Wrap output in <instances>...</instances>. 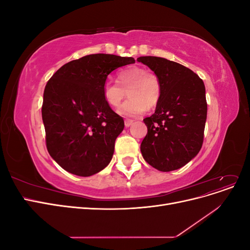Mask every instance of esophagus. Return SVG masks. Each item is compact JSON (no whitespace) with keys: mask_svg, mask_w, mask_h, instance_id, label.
Wrapping results in <instances>:
<instances>
[{"mask_svg":"<svg viewBox=\"0 0 250 250\" xmlns=\"http://www.w3.org/2000/svg\"><path fill=\"white\" fill-rule=\"evenodd\" d=\"M132 123H133V120H129V119L125 120V122H124V124H125V127H129V126H130Z\"/></svg>","mask_w":250,"mask_h":250,"instance_id":"34e87169","label":"esophagus"}]
</instances>
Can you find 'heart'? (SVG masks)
Listing matches in <instances>:
<instances>
[{
	"label": "heart",
	"instance_id": "1",
	"mask_svg": "<svg viewBox=\"0 0 250 250\" xmlns=\"http://www.w3.org/2000/svg\"><path fill=\"white\" fill-rule=\"evenodd\" d=\"M117 82L106 81L103 85V98L110 107L118 108L124 98L128 99L119 113L126 117H138L154 108L162 97L161 80L145 67L131 65L121 70L117 75Z\"/></svg>",
	"mask_w": 250,
	"mask_h": 250
}]
</instances>
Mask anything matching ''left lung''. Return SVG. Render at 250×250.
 I'll list each match as a JSON object with an SVG mask.
<instances>
[{"label": "left lung", "instance_id": "8db88e82", "mask_svg": "<svg viewBox=\"0 0 250 250\" xmlns=\"http://www.w3.org/2000/svg\"><path fill=\"white\" fill-rule=\"evenodd\" d=\"M160 78L162 97L141 144L142 155L153 168L169 172L184 167L202 147L208 104L202 79L185 65L155 56H142Z\"/></svg>", "mask_w": 250, "mask_h": 250}]
</instances>
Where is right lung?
<instances>
[{"label": "right lung", "instance_id": "add662e5", "mask_svg": "<svg viewBox=\"0 0 250 250\" xmlns=\"http://www.w3.org/2000/svg\"><path fill=\"white\" fill-rule=\"evenodd\" d=\"M134 62L90 54L65 63L48 81L42 107L47 149L65 171L86 177L110 163L124 120L105 102L103 85L113 70Z\"/></svg>", "mask_w": 250, "mask_h": 250}]
</instances>
